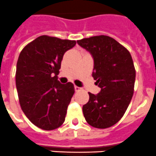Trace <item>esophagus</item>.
I'll return each instance as SVG.
<instances>
[{"instance_id":"esophagus-1","label":"esophagus","mask_w":156,"mask_h":156,"mask_svg":"<svg viewBox=\"0 0 156 156\" xmlns=\"http://www.w3.org/2000/svg\"><path fill=\"white\" fill-rule=\"evenodd\" d=\"M74 89H75V91H79V90H81V88L79 87H77V86L74 87Z\"/></svg>"}]
</instances>
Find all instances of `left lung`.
<instances>
[{"label": "left lung", "mask_w": 156, "mask_h": 156, "mask_svg": "<svg viewBox=\"0 0 156 156\" xmlns=\"http://www.w3.org/2000/svg\"><path fill=\"white\" fill-rule=\"evenodd\" d=\"M94 59L92 76L101 88L97 94L89 92L83 106L88 124L99 129L113 126L124 115L133 94L135 72L126 48L108 36H95L77 41Z\"/></svg>", "instance_id": "1"}]
</instances>
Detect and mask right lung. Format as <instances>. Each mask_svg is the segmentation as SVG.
<instances>
[{
  "label": "right lung",
  "instance_id": "1",
  "mask_svg": "<svg viewBox=\"0 0 156 156\" xmlns=\"http://www.w3.org/2000/svg\"><path fill=\"white\" fill-rule=\"evenodd\" d=\"M75 41L41 36L23 49L16 66L19 100L26 116L37 127L51 130L66 118L74 94L72 83L58 81L63 55Z\"/></svg>",
  "mask_w": 156,
  "mask_h": 156
}]
</instances>
